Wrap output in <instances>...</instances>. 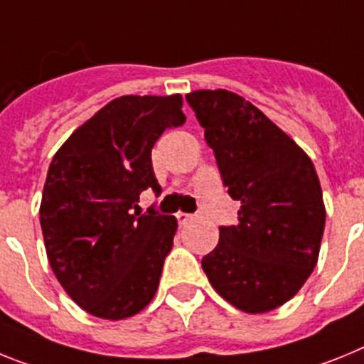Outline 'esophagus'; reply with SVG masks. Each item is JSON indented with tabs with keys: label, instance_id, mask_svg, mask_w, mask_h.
<instances>
[{
	"label": "esophagus",
	"instance_id": "esophagus-1",
	"mask_svg": "<svg viewBox=\"0 0 364 364\" xmlns=\"http://www.w3.org/2000/svg\"><path fill=\"white\" fill-rule=\"evenodd\" d=\"M176 218H178V223H179V225H185L186 221L192 220V214H188V213H178V214H176Z\"/></svg>",
	"mask_w": 364,
	"mask_h": 364
}]
</instances>
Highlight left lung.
Instances as JSON below:
<instances>
[{"instance_id": "1", "label": "left lung", "mask_w": 364, "mask_h": 364, "mask_svg": "<svg viewBox=\"0 0 364 364\" xmlns=\"http://www.w3.org/2000/svg\"><path fill=\"white\" fill-rule=\"evenodd\" d=\"M223 185L240 201L238 223L201 260L208 282L247 314H265L296 295L315 269L326 210L304 150L258 107L225 90L186 95Z\"/></svg>"}]
</instances>
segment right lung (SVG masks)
<instances>
[{"label":"right lung","instance_id":"1","mask_svg":"<svg viewBox=\"0 0 364 364\" xmlns=\"http://www.w3.org/2000/svg\"><path fill=\"white\" fill-rule=\"evenodd\" d=\"M181 104V95L112 100L50 161L40 205L47 258L65 293L95 317H132L156 295L178 220L134 208L143 191H161L151 148L185 122Z\"/></svg>","mask_w":364,"mask_h":364}]
</instances>
